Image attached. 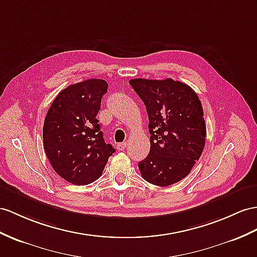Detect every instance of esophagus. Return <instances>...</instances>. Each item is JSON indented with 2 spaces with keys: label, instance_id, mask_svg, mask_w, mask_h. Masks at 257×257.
Masks as SVG:
<instances>
[{
  "label": "esophagus",
  "instance_id": "esophagus-1",
  "mask_svg": "<svg viewBox=\"0 0 257 257\" xmlns=\"http://www.w3.org/2000/svg\"><path fill=\"white\" fill-rule=\"evenodd\" d=\"M126 142H123V143H120V144H117L116 145V149L117 150H124L125 148H126Z\"/></svg>",
  "mask_w": 257,
  "mask_h": 257
}]
</instances>
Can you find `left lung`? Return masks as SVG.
I'll use <instances>...</instances> for the list:
<instances>
[{"label": "left lung", "mask_w": 257, "mask_h": 257, "mask_svg": "<svg viewBox=\"0 0 257 257\" xmlns=\"http://www.w3.org/2000/svg\"><path fill=\"white\" fill-rule=\"evenodd\" d=\"M130 85L148 114L150 150L139 162L147 182L168 186L184 179L203 153L206 125L196 92L179 80L135 78Z\"/></svg>", "instance_id": "obj_1"}]
</instances>
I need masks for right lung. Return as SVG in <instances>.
I'll use <instances>...</instances> for the list:
<instances>
[{
	"label": "right lung",
	"instance_id": "obj_1",
	"mask_svg": "<svg viewBox=\"0 0 257 257\" xmlns=\"http://www.w3.org/2000/svg\"><path fill=\"white\" fill-rule=\"evenodd\" d=\"M103 79L70 85L55 97L43 123V146L54 171L67 182L87 185L101 177L114 153L97 114L108 90Z\"/></svg>",
	"mask_w": 257,
	"mask_h": 257
}]
</instances>
